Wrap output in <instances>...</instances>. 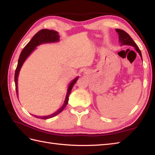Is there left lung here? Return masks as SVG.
Masks as SVG:
<instances>
[{"label":"left lung","instance_id":"left-lung-1","mask_svg":"<svg viewBox=\"0 0 155 155\" xmlns=\"http://www.w3.org/2000/svg\"><path fill=\"white\" fill-rule=\"evenodd\" d=\"M116 31L118 32V35H119V42H120V43L122 45H130L132 46V47H134V48L136 49V51L138 52L140 56V57L142 58V54H141V51H140V49L139 47H137V45H136L135 42H134L131 37H130V35L128 33H127L126 32L124 31L123 30H121V29H116Z\"/></svg>","mask_w":155,"mask_h":155}]
</instances>
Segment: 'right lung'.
Returning <instances> with one entry per match:
<instances>
[{"mask_svg": "<svg viewBox=\"0 0 155 155\" xmlns=\"http://www.w3.org/2000/svg\"><path fill=\"white\" fill-rule=\"evenodd\" d=\"M59 41V35L58 33L55 31L53 30H48V29H42V30L39 31L37 34H35L33 37L32 38L31 41L25 46V48L22 49L21 54L18 58V64L16 67L15 73V87H16V95L18 97V87H17V81H18V77L19 74V71L21 70L22 66L24 63L26 59L31 54V52L33 51L37 46L40 45L43 43H49V42H58ZM78 77L75 78L70 83L68 88V91L66 95V98L64 100V103L63 105L58 109L57 111H56L53 114L48 115V116L45 117H38V116H34L38 118H41V119H48V118H51L53 117L57 116V114L61 113V112L64 110V108L67 106L68 101V97L71 94V92L72 87H73L74 84L77 83L78 80Z\"/></svg>", "mask_w": 155, "mask_h": 155, "instance_id": "obj_1", "label": "right lung"}]
</instances>
